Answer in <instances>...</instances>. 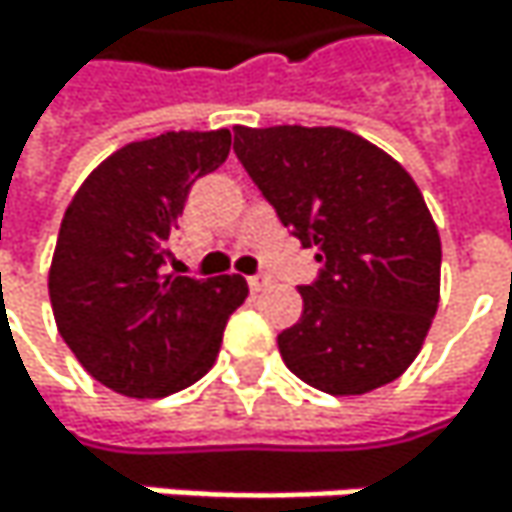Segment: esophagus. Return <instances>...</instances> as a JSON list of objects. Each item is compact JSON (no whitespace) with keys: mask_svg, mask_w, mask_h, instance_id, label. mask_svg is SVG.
Here are the masks:
<instances>
[{"mask_svg":"<svg viewBox=\"0 0 512 512\" xmlns=\"http://www.w3.org/2000/svg\"><path fill=\"white\" fill-rule=\"evenodd\" d=\"M249 287L260 293V290H266L269 287V275H263V272H257V275H249Z\"/></svg>","mask_w":512,"mask_h":512,"instance_id":"obj_1","label":"esophagus"}]
</instances>
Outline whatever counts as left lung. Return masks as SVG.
Returning a JSON list of instances; mask_svg holds the SVG:
<instances>
[{
    "mask_svg": "<svg viewBox=\"0 0 512 512\" xmlns=\"http://www.w3.org/2000/svg\"><path fill=\"white\" fill-rule=\"evenodd\" d=\"M234 154L281 225L317 249L284 364L326 394H367L421 353L439 308L442 240L400 162L341 127H237Z\"/></svg>",
    "mask_w": 512,
    "mask_h": 512,
    "instance_id": "8db88e82",
    "label": "left lung"
}]
</instances>
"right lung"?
I'll return each mask as SVG.
<instances>
[{
  "label": "right lung",
  "mask_w": 512,
  "mask_h": 512,
  "mask_svg": "<svg viewBox=\"0 0 512 512\" xmlns=\"http://www.w3.org/2000/svg\"><path fill=\"white\" fill-rule=\"evenodd\" d=\"M228 151V130L133 142L85 177L61 219L50 266L55 326L79 364L124 397L198 382L249 296L240 275L168 272L186 195Z\"/></svg>",
  "instance_id": "right-lung-1"
}]
</instances>
